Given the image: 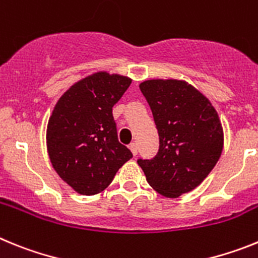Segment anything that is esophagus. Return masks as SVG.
Returning <instances> with one entry per match:
<instances>
[{"label": "esophagus", "mask_w": 258, "mask_h": 258, "mask_svg": "<svg viewBox=\"0 0 258 258\" xmlns=\"http://www.w3.org/2000/svg\"><path fill=\"white\" fill-rule=\"evenodd\" d=\"M129 149H131L132 154H133L134 156H136V155L138 154V147H137V143H132V145L129 146Z\"/></svg>", "instance_id": "34e87169"}]
</instances>
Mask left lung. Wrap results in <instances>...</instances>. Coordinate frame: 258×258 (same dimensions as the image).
Listing matches in <instances>:
<instances>
[{"label": "left lung", "mask_w": 258, "mask_h": 258, "mask_svg": "<svg viewBox=\"0 0 258 258\" xmlns=\"http://www.w3.org/2000/svg\"><path fill=\"white\" fill-rule=\"evenodd\" d=\"M140 89L151 107L160 147L154 159L138 164L156 192L174 199L197 188L217 164L223 150L220 116L184 80H147Z\"/></svg>", "instance_id": "8db88e82"}]
</instances>
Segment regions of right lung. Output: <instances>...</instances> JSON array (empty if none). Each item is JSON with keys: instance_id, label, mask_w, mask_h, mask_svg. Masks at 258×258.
I'll return each mask as SVG.
<instances>
[{"instance_id": "1", "label": "right lung", "mask_w": 258, "mask_h": 258, "mask_svg": "<svg viewBox=\"0 0 258 258\" xmlns=\"http://www.w3.org/2000/svg\"><path fill=\"white\" fill-rule=\"evenodd\" d=\"M131 84V77L99 71L75 83L54 106L46 127L47 154L54 170L77 194L102 192L133 157L118 142L112 116Z\"/></svg>"}]
</instances>
